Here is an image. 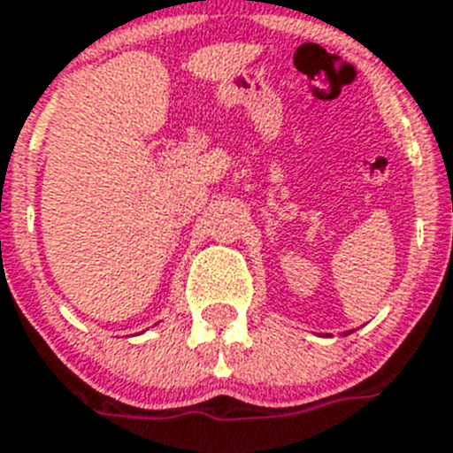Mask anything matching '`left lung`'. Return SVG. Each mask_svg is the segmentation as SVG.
Instances as JSON below:
<instances>
[{
    "label": "left lung",
    "mask_w": 453,
    "mask_h": 453,
    "mask_svg": "<svg viewBox=\"0 0 453 453\" xmlns=\"http://www.w3.org/2000/svg\"><path fill=\"white\" fill-rule=\"evenodd\" d=\"M344 335H349V333H344Z\"/></svg>",
    "instance_id": "8db88e82"
}]
</instances>
